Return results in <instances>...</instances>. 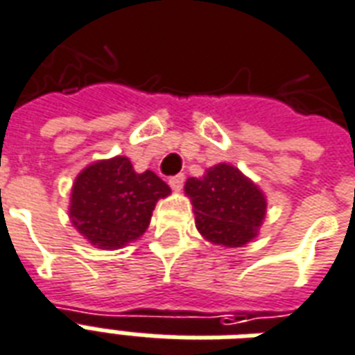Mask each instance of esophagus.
Masks as SVG:
<instances>
[{
    "instance_id": "esophagus-1",
    "label": "esophagus",
    "mask_w": 355,
    "mask_h": 355,
    "mask_svg": "<svg viewBox=\"0 0 355 355\" xmlns=\"http://www.w3.org/2000/svg\"><path fill=\"white\" fill-rule=\"evenodd\" d=\"M184 180H186V177H184L182 173H180V175H175V177H171L169 178V186H171L173 189H182V186H184Z\"/></svg>"
}]
</instances>
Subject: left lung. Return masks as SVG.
Returning <instances> with one entry per match:
<instances>
[{
  "label": "left lung",
  "mask_w": 355,
  "mask_h": 355,
  "mask_svg": "<svg viewBox=\"0 0 355 355\" xmlns=\"http://www.w3.org/2000/svg\"><path fill=\"white\" fill-rule=\"evenodd\" d=\"M186 193L199 232L225 248H240L253 240L266 214L261 189L229 164L210 167L202 178H188Z\"/></svg>",
  "instance_id": "8db88e82"
}]
</instances>
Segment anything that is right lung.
<instances>
[{"instance_id": "add662e5", "label": "right lung", "mask_w": 355, "mask_h": 355, "mask_svg": "<svg viewBox=\"0 0 355 355\" xmlns=\"http://www.w3.org/2000/svg\"><path fill=\"white\" fill-rule=\"evenodd\" d=\"M171 188L153 171L135 173L115 156L85 167L70 199V220L100 250H117L147 231L156 201Z\"/></svg>"}]
</instances>
